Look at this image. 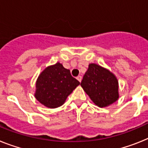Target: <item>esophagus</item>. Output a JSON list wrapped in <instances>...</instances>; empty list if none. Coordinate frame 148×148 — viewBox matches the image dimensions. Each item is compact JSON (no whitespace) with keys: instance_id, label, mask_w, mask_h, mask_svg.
Returning a JSON list of instances; mask_svg holds the SVG:
<instances>
[{"instance_id":"obj_1","label":"esophagus","mask_w":148,"mask_h":148,"mask_svg":"<svg viewBox=\"0 0 148 148\" xmlns=\"http://www.w3.org/2000/svg\"><path fill=\"white\" fill-rule=\"evenodd\" d=\"M77 80L79 82H81V80H82V77L81 76H78L77 77Z\"/></svg>"}]
</instances>
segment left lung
Masks as SVG:
<instances>
[{
    "mask_svg": "<svg viewBox=\"0 0 148 148\" xmlns=\"http://www.w3.org/2000/svg\"><path fill=\"white\" fill-rule=\"evenodd\" d=\"M80 86L92 102L99 108L112 105L120 97L116 77L108 69L95 63L89 64Z\"/></svg>",
    "mask_w": 148,
    "mask_h": 148,
    "instance_id": "obj_1",
    "label": "left lung"
}]
</instances>
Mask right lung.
Listing matches in <instances>:
<instances>
[{"label":"right lung","mask_w":148,"mask_h":148,"mask_svg":"<svg viewBox=\"0 0 148 148\" xmlns=\"http://www.w3.org/2000/svg\"><path fill=\"white\" fill-rule=\"evenodd\" d=\"M79 85L80 82L71 75L70 70L57 62L47 67L39 74L34 97L48 108H56L65 102L68 95Z\"/></svg>","instance_id":"add662e5"}]
</instances>
